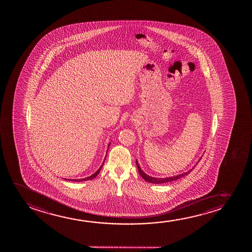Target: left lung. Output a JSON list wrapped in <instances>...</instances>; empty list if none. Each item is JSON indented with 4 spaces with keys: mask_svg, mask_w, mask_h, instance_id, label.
<instances>
[{
    "mask_svg": "<svg viewBox=\"0 0 252 252\" xmlns=\"http://www.w3.org/2000/svg\"><path fill=\"white\" fill-rule=\"evenodd\" d=\"M136 164H137V167H138L139 175L142 176V178H143V179L145 180V181H146V182H148V183H157V184H159V183H169V182L176 181V180L182 178L183 176H186L188 174H189L190 171H192V170H193V169H191V170L189 171V172L183 173V174H181V175H178V176H172V177H167V178H155V177H152V176H149L148 175H146V174L142 170L141 168L139 167L137 161H136Z\"/></svg>",
    "mask_w": 252,
    "mask_h": 252,
    "instance_id": "obj_1",
    "label": "left lung"
}]
</instances>
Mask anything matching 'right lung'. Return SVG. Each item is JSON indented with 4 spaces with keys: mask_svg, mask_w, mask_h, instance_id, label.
Wrapping results in <instances>:
<instances>
[{
    "mask_svg": "<svg viewBox=\"0 0 252 252\" xmlns=\"http://www.w3.org/2000/svg\"><path fill=\"white\" fill-rule=\"evenodd\" d=\"M104 161H105V160H104ZM101 167H102V165L100 166V169H98V170H97L96 172L94 173V174H93V175H92V176H89V177H87V178H84V179L78 180V181H88V180L93 179V178H94V177H95V176H96L97 175H98V174H99V173H100V169H101ZM72 181H73V182H77V181H76V179L72 180Z\"/></svg>",
    "mask_w": 252,
    "mask_h": 252,
    "instance_id": "1",
    "label": "right lung"
}]
</instances>
